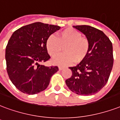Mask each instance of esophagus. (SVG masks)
I'll list each match as a JSON object with an SVG mask.
<instances>
[{
	"instance_id": "obj_1",
	"label": "esophagus",
	"mask_w": 120,
	"mask_h": 120,
	"mask_svg": "<svg viewBox=\"0 0 120 120\" xmlns=\"http://www.w3.org/2000/svg\"><path fill=\"white\" fill-rule=\"evenodd\" d=\"M58 68H59V70H62V69H64V67H62V66H59Z\"/></svg>"
}]
</instances>
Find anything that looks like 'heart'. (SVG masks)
I'll use <instances>...</instances> for the list:
<instances>
[{"instance_id": "heart-1", "label": "heart", "mask_w": 120, "mask_h": 120, "mask_svg": "<svg viewBox=\"0 0 120 120\" xmlns=\"http://www.w3.org/2000/svg\"><path fill=\"white\" fill-rule=\"evenodd\" d=\"M46 47L50 56H55L64 47L65 53L53 58L55 64L68 65L84 60L90 49V43L80 32L68 27L57 33L56 36L50 35L46 42Z\"/></svg>"}]
</instances>
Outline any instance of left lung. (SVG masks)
<instances>
[{
    "mask_svg": "<svg viewBox=\"0 0 120 120\" xmlns=\"http://www.w3.org/2000/svg\"><path fill=\"white\" fill-rule=\"evenodd\" d=\"M84 34L90 43L89 52L84 60L69 67L72 74L65 80L69 89L77 94H96L108 80L113 65V45L102 31L90 26H74Z\"/></svg>",
    "mask_w": 120,
    "mask_h": 120,
    "instance_id": "left-lung-1",
    "label": "left lung"
}]
</instances>
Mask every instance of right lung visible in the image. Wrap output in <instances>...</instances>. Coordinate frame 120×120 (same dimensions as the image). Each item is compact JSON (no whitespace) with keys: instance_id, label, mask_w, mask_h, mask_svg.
<instances>
[{"instance_id":"right-lung-1","label":"right lung","mask_w":120,"mask_h":120,"mask_svg":"<svg viewBox=\"0 0 120 120\" xmlns=\"http://www.w3.org/2000/svg\"><path fill=\"white\" fill-rule=\"evenodd\" d=\"M58 26L40 22L20 27L14 32L5 49L7 72L15 87L28 94H35L47 88L57 66L40 65L50 58L46 42Z\"/></svg>"}]
</instances>
